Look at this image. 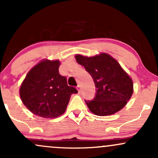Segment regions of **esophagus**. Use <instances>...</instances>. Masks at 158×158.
Returning <instances> with one entry per match:
<instances>
[{
  "label": "esophagus",
  "mask_w": 158,
  "mask_h": 158,
  "mask_svg": "<svg viewBox=\"0 0 158 158\" xmlns=\"http://www.w3.org/2000/svg\"><path fill=\"white\" fill-rule=\"evenodd\" d=\"M77 90H78V91H79V93H80V91H81V85H78Z\"/></svg>",
  "instance_id": "obj_1"
}]
</instances>
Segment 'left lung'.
Masks as SVG:
<instances>
[{
  "label": "left lung",
  "mask_w": 158,
  "mask_h": 158,
  "mask_svg": "<svg viewBox=\"0 0 158 158\" xmlns=\"http://www.w3.org/2000/svg\"><path fill=\"white\" fill-rule=\"evenodd\" d=\"M75 58L93 78L97 88L93 100H85L90 111L107 116L122 109L133 94V81L118 61L103 52L92 57L77 55Z\"/></svg>",
  "instance_id": "1"
}]
</instances>
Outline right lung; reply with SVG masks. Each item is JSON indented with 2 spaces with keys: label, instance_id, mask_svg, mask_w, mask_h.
Masks as SVG:
<instances>
[{
  "label": "right lung",
  "instance_id": "obj_1",
  "mask_svg": "<svg viewBox=\"0 0 158 158\" xmlns=\"http://www.w3.org/2000/svg\"><path fill=\"white\" fill-rule=\"evenodd\" d=\"M59 60L41 61L29 71L20 88V97L32 114L56 118L64 113L70 96L77 90L59 74Z\"/></svg>",
  "mask_w": 158,
  "mask_h": 158
}]
</instances>
